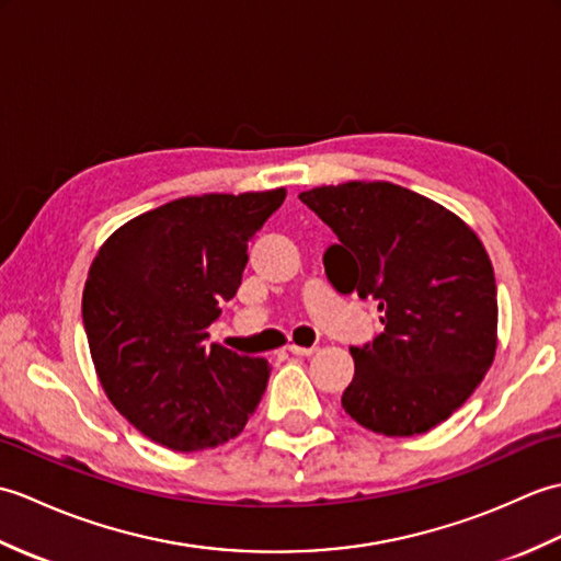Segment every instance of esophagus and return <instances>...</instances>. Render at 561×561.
<instances>
[{"label": "esophagus", "mask_w": 561, "mask_h": 561, "mask_svg": "<svg viewBox=\"0 0 561 561\" xmlns=\"http://www.w3.org/2000/svg\"><path fill=\"white\" fill-rule=\"evenodd\" d=\"M289 352L296 356H311L316 347H301V344H289Z\"/></svg>", "instance_id": "obj_1"}]
</instances>
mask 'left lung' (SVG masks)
Returning a JSON list of instances; mask_svg holds the SVG:
<instances>
[{
    "label": "left lung",
    "mask_w": 561,
    "mask_h": 561,
    "mask_svg": "<svg viewBox=\"0 0 561 561\" xmlns=\"http://www.w3.org/2000/svg\"><path fill=\"white\" fill-rule=\"evenodd\" d=\"M299 199L340 238L323 257L332 287L374 299L386 325L350 350L344 412L386 436L446 422L496 354L494 267L478 233L438 202L386 181L323 185Z\"/></svg>",
    "instance_id": "left-lung-1"
}]
</instances>
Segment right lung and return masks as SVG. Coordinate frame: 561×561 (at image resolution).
<instances>
[{
    "label": "right lung",
    "instance_id": "add662e5",
    "mask_svg": "<svg viewBox=\"0 0 561 561\" xmlns=\"http://www.w3.org/2000/svg\"><path fill=\"white\" fill-rule=\"evenodd\" d=\"M287 190L173 199L123 224L91 262L81 316L113 408L171 450L243 432L270 364L207 344L221 301L241 287L248 243Z\"/></svg>",
    "mask_w": 561,
    "mask_h": 561
}]
</instances>
